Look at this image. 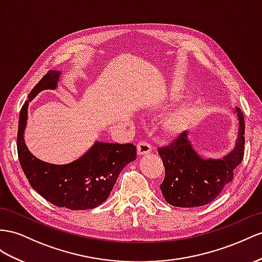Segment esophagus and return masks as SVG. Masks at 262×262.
I'll list each match as a JSON object with an SVG mask.
<instances>
[{
  "label": "esophagus",
  "mask_w": 262,
  "mask_h": 262,
  "mask_svg": "<svg viewBox=\"0 0 262 262\" xmlns=\"http://www.w3.org/2000/svg\"><path fill=\"white\" fill-rule=\"evenodd\" d=\"M151 151V145L147 142H139L137 145V152L138 155H146Z\"/></svg>",
  "instance_id": "1"
}]
</instances>
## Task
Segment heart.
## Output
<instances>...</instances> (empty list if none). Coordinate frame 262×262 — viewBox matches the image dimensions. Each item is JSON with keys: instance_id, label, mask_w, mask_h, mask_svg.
I'll return each mask as SVG.
<instances>
[{"instance_id": "1", "label": "heart", "mask_w": 262, "mask_h": 262, "mask_svg": "<svg viewBox=\"0 0 262 262\" xmlns=\"http://www.w3.org/2000/svg\"><path fill=\"white\" fill-rule=\"evenodd\" d=\"M189 110L183 107V108H179L176 112L167 117L164 122V128L167 133L170 134H176L179 133L182 129L185 128L189 118Z\"/></svg>"}]
</instances>
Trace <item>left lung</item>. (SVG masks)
<instances>
[{"instance_id":"8db88e82","label":"left lung","mask_w":262,"mask_h":262,"mask_svg":"<svg viewBox=\"0 0 262 262\" xmlns=\"http://www.w3.org/2000/svg\"><path fill=\"white\" fill-rule=\"evenodd\" d=\"M239 130L234 149L221 159H203L193 150L187 133L168 145L158 147L165 167V178L160 184L165 200L175 207H199L217 198L233 178V170L244 158L245 118L237 108Z\"/></svg>"}]
</instances>
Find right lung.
Wrapping results in <instances>:
<instances>
[{
	"label": "right lung",
	"mask_w": 262,
	"mask_h": 262,
	"mask_svg": "<svg viewBox=\"0 0 262 262\" xmlns=\"http://www.w3.org/2000/svg\"><path fill=\"white\" fill-rule=\"evenodd\" d=\"M61 72L49 71L29 94L19 112L17 155L32 188L51 204L71 210L92 209L108 198L124 167L136 159L133 144L96 142L84 156L67 165L37 159L26 148L23 134L29 102L43 90H54Z\"/></svg>",
	"instance_id": "obj_1"
}]
</instances>
